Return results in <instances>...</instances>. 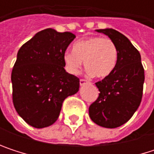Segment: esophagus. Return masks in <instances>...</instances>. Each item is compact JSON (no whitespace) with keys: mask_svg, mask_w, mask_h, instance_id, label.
I'll return each instance as SVG.
<instances>
[{"mask_svg":"<svg viewBox=\"0 0 154 154\" xmlns=\"http://www.w3.org/2000/svg\"><path fill=\"white\" fill-rule=\"evenodd\" d=\"M88 83H90V82L87 81V80H85V79H84V78H81V79H80V85H84L88 84Z\"/></svg>","mask_w":154,"mask_h":154,"instance_id":"esophagus-1","label":"esophagus"}]
</instances>
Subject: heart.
<instances>
[{"label": "heart", "mask_w": 154, "mask_h": 154, "mask_svg": "<svg viewBox=\"0 0 154 154\" xmlns=\"http://www.w3.org/2000/svg\"><path fill=\"white\" fill-rule=\"evenodd\" d=\"M118 56V48L111 39L92 36L77 42L73 51H65L63 62L69 74H78L84 61L89 75L103 78L114 70Z\"/></svg>", "instance_id": "obj_1"}]
</instances>
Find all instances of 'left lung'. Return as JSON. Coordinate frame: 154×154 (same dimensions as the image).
<instances>
[{"label": "left lung", "instance_id": "obj_1", "mask_svg": "<svg viewBox=\"0 0 154 154\" xmlns=\"http://www.w3.org/2000/svg\"><path fill=\"white\" fill-rule=\"evenodd\" d=\"M96 31L107 35L115 43L119 56L114 70L95 83L100 94L89 107V116L101 127L115 128L128 122L139 107L144 69L137 49L124 35L112 28Z\"/></svg>", "mask_w": 154, "mask_h": 154}]
</instances>
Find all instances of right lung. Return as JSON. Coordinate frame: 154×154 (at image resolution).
<instances>
[{
	"label": "right lung",
	"instance_id": "1",
	"mask_svg": "<svg viewBox=\"0 0 154 154\" xmlns=\"http://www.w3.org/2000/svg\"><path fill=\"white\" fill-rule=\"evenodd\" d=\"M75 37L70 32L47 28L17 51L11 72L12 102L18 115L34 128L52 125L64 100L79 89V78L66 72L63 62Z\"/></svg>",
	"mask_w": 154,
	"mask_h": 154
}]
</instances>
